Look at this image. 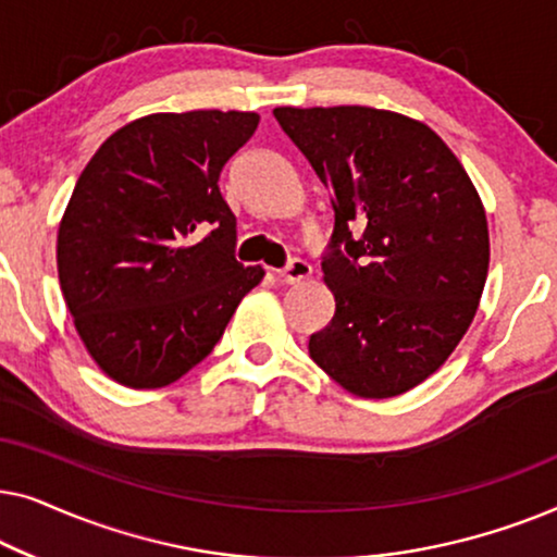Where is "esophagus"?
Wrapping results in <instances>:
<instances>
[{"instance_id": "obj_1", "label": "esophagus", "mask_w": 557, "mask_h": 557, "mask_svg": "<svg viewBox=\"0 0 557 557\" xmlns=\"http://www.w3.org/2000/svg\"><path fill=\"white\" fill-rule=\"evenodd\" d=\"M276 273H278V278L284 281V284H301L304 278H309L311 265L304 261V258H292V261H288L284 269L276 271Z\"/></svg>"}]
</instances>
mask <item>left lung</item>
I'll return each mask as SVG.
<instances>
[{
	"instance_id": "8db88e82",
	"label": "left lung",
	"mask_w": 557,
	"mask_h": 557,
	"mask_svg": "<svg viewBox=\"0 0 557 557\" xmlns=\"http://www.w3.org/2000/svg\"><path fill=\"white\" fill-rule=\"evenodd\" d=\"M330 189L322 256L332 322L309 355L360 398L423 383L469 330L490 269L486 215L459 159L421 121L368 106L273 111Z\"/></svg>"
}]
</instances>
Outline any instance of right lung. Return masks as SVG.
I'll use <instances>...</instances> for the list:
<instances>
[{
	"label": "right lung",
	"instance_id": "obj_1",
	"mask_svg": "<svg viewBox=\"0 0 557 557\" xmlns=\"http://www.w3.org/2000/svg\"><path fill=\"white\" fill-rule=\"evenodd\" d=\"M258 113H154L119 128L75 182L58 276L83 345L106 375L164 387L223 337L261 265L235 258L220 172Z\"/></svg>",
	"mask_w": 557,
	"mask_h": 557
}]
</instances>
